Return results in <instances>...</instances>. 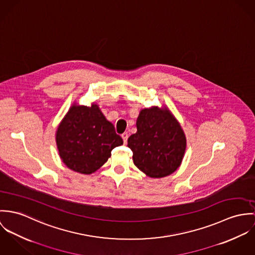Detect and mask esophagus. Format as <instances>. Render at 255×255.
I'll use <instances>...</instances> for the list:
<instances>
[{"label":"esophagus","instance_id":"obj_1","mask_svg":"<svg viewBox=\"0 0 255 255\" xmlns=\"http://www.w3.org/2000/svg\"><path fill=\"white\" fill-rule=\"evenodd\" d=\"M121 137H122V139H123V141H124V143H126L127 140H128V133H127V132L123 133V134L121 135Z\"/></svg>","mask_w":255,"mask_h":255}]
</instances>
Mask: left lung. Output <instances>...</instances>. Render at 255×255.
<instances>
[{
	"instance_id": "1",
	"label": "left lung",
	"mask_w": 255,
	"mask_h": 255,
	"mask_svg": "<svg viewBox=\"0 0 255 255\" xmlns=\"http://www.w3.org/2000/svg\"><path fill=\"white\" fill-rule=\"evenodd\" d=\"M137 132L128 138L134 164L151 178H162L180 166L186 150L184 131L169 111L152 107L141 110Z\"/></svg>"
}]
</instances>
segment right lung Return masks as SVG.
<instances>
[{"mask_svg":"<svg viewBox=\"0 0 255 255\" xmlns=\"http://www.w3.org/2000/svg\"><path fill=\"white\" fill-rule=\"evenodd\" d=\"M56 141L63 163L81 174L102 167L114 147L123 144L114 124L95 104L90 108L73 105L57 128Z\"/></svg>","mask_w":255,"mask_h":255,"instance_id":"add662e5","label":"right lung"}]
</instances>
